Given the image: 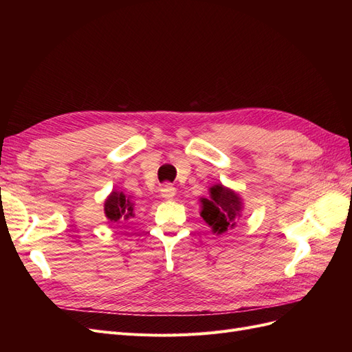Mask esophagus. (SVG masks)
Here are the masks:
<instances>
[{"label":"esophagus","mask_w":352,"mask_h":352,"mask_svg":"<svg viewBox=\"0 0 352 352\" xmlns=\"http://www.w3.org/2000/svg\"><path fill=\"white\" fill-rule=\"evenodd\" d=\"M162 197L164 198V199H172L175 195H176V189H175V186H172V185H168V184H166V185H163L162 186Z\"/></svg>","instance_id":"esophagus-1"}]
</instances>
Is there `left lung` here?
<instances>
[{
    "label": "left lung",
    "instance_id": "left-lung-1",
    "mask_svg": "<svg viewBox=\"0 0 352 352\" xmlns=\"http://www.w3.org/2000/svg\"><path fill=\"white\" fill-rule=\"evenodd\" d=\"M210 198H201V217L211 228L216 235L226 233L228 229L236 226V221L242 217L243 199L242 197L223 184L212 185Z\"/></svg>",
    "mask_w": 352,
    "mask_h": 352
}]
</instances>
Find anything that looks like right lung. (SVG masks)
Masks as SVG:
<instances>
[{
  "label": "right lung",
  "mask_w": 352,
  "mask_h": 352,
  "mask_svg": "<svg viewBox=\"0 0 352 352\" xmlns=\"http://www.w3.org/2000/svg\"><path fill=\"white\" fill-rule=\"evenodd\" d=\"M104 214L113 223H123L135 217V202L131 195H126L120 190H111V194L104 201Z\"/></svg>",
  "instance_id": "add662e5"
}]
</instances>
